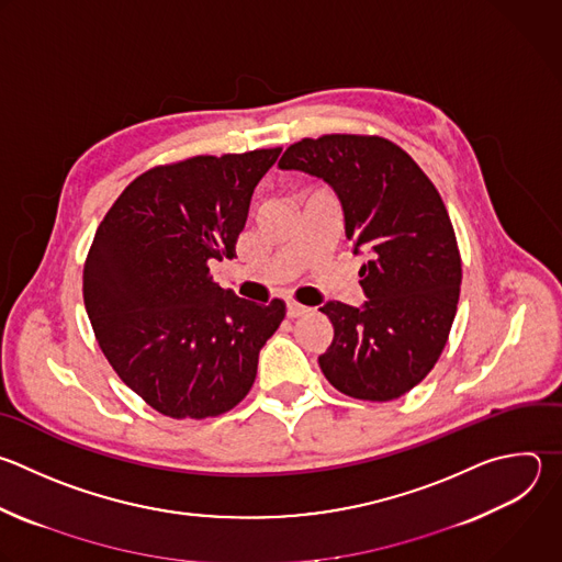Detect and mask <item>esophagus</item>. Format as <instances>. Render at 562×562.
I'll return each mask as SVG.
<instances>
[{
	"mask_svg": "<svg viewBox=\"0 0 562 562\" xmlns=\"http://www.w3.org/2000/svg\"><path fill=\"white\" fill-rule=\"evenodd\" d=\"M306 313H308V308L302 306V304H297V302H289V304H286V315H289V317H302V315H306Z\"/></svg>",
	"mask_w": 562,
	"mask_h": 562,
	"instance_id": "34e87169",
	"label": "esophagus"
}]
</instances>
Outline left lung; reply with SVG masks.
Returning a JSON list of instances; mask_svg holds the SVG:
<instances>
[{
  "instance_id": "left-lung-1",
  "label": "left lung",
  "mask_w": 562,
  "mask_h": 562,
  "mask_svg": "<svg viewBox=\"0 0 562 562\" xmlns=\"http://www.w3.org/2000/svg\"><path fill=\"white\" fill-rule=\"evenodd\" d=\"M278 165L324 178L341 201L355 254H370L359 269L363 306L319 308L335 328L317 359L324 378L361 402L406 395L441 357L461 291V254L437 187L378 134L302 138Z\"/></svg>"
}]
</instances>
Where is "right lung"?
Returning a JSON list of instances; mask_svg holds the SVG:
<instances>
[{
	"mask_svg": "<svg viewBox=\"0 0 562 562\" xmlns=\"http://www.w3.org/2000/svg\"><path fill=\"white\" fill-rule=\"evenodd\" d=\"M280 147L192 156L136 176L101 221L83 265V302L116 375L171 419L218 417L251 391L258 355L286 306L214 282L236 258L251 194Z\"/></svg>",
	"mask_w": 562,
	"mask_h": 562,
	"instance_id": "right-lung-1",
	"label": "right lung"
}]
</instances>
